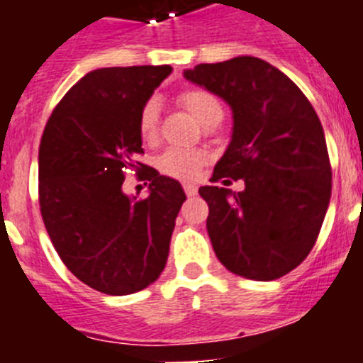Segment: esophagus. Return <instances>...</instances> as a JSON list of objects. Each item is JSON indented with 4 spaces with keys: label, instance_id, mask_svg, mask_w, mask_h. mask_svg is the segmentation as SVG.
<instances>
[{
    "label": "esophagus",
    "instance_id": "1",
    "mask_svg": "<svg viewBox=\"0 0 363 363\" xmlns=\"http://www.w3.org/2000/svg\"><path fill=\"white\" fill-rule=\"evenodd\" d=\"M184 191H185V194H187L189 198L191 196H196V192H198V187L194 184H185L184 185Z\"/></svg>",
    "mask_w": 363,
    "mask_h": 363
}]
</instances>
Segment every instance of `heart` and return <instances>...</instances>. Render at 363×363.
<instances>
[{
	"mask_svg": "<svg viewBox=\"0 0 363 363\" xmlns=\"http://www.w3.org/2000/svg\"><path fill=\"white\" fill-rule=\"evenodd\" d=\"M178 101L196 118L203 127L216 125L223 118V107L220 99L207 89L201 86H187L178 94ZM160 107L156 99L145 101L138 116V133L143 142H152L158 134ZM207 162L205 152L196 149H169L160 154L156 160L158 171L176 179H191L200 172Z\"/></svg>",
	"mask_w": 363,
	"mask_h": 363,
	"instance_id": "heart-1",
	"label": "heart"
}]
</instances>
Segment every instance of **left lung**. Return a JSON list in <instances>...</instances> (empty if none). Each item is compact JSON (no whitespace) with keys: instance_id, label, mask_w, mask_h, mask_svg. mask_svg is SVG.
<instances>
[{"instance_id":"8db88e82","label":"left lung","mask_w":363,"mask_h":363,"mask_svg":"<svg viewBox=\"0 0 363 363\" xmlns=\"http://www.w3.org/2000/svg\"><path fill=\"white\" fill-rule=\"evenodd\" d=\"M185 78L233 108V140L213 182H245L242 192L216 185L198 191L209 205L214 252L238 277L281 278L307 258L331 200L322 123L296 83L259 57L200 63Z\"/></svg>"}]
</instances>
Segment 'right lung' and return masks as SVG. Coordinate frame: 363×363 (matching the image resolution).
<instances>
[{
	"label": "right lung",
	"instance_id": "right-lung-1",
	"mask_svg": "<svg viewBox=\"0 0 363 363\" xmlns=\"http://www.w3.org/2000/svg\"><path fill=\"white\" fill-rule=\"evenodd\" d=\"M171 72L169 65L92 70L45 125L38 156L45 229L67 269L99 293H138L167 264L185 192L134 158L143 154L140 111ZM129 170L151 182L143 201L121 191Z\"/></svg>",
	"mask_w": 363,
	"mask_h": 363
}]
</instances>
